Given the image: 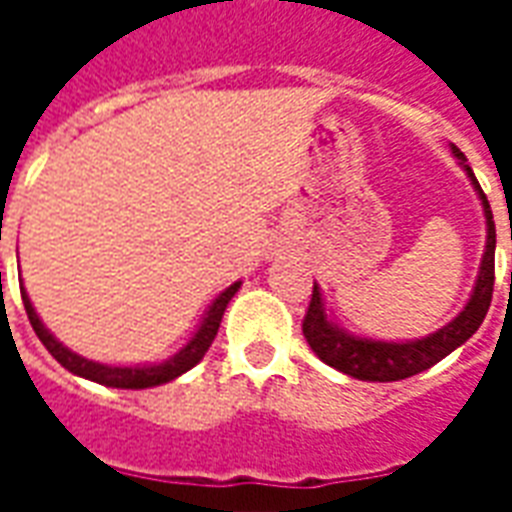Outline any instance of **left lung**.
I'll return each instance as SVG.
<instances>
[{
  "instance_id": "left-lung-1",
  "label": "left lung",
  "mask_w": 512,
  "mask_h": 512,
  "mask_svg": "<svg viewBox=\"0 0 512 512\" xmlns=\"http://www.w3.org/2000/svg\"><path fill=\"white\" fill-rule=\"evenodd\" d=\"M452 153L466 169V175L472 178L474 191L480 194L485 213V255L480 263V274L474 282L472 299L466 301V307L458 312V318H452L447 326H441L439 332L428 334L422 340H411V343H384V340H367V337H356L340 329L337 323L326 318V307H323L321 288H312L310 307L304 315V337L310 348L318 354L321 362H326L334 370H340L345 376L359 378V381H400V378H411L428 370L444 356L452 354L458 345H463L472 337L480 323H483L485 312L491 307V296H494V249H496V227L494 213L488 205V197L480 189V183L474 178L472 167L466 164V158L458 147L452 145ZM512 238V233H510Z\"/></svg>"
}]
</instances>
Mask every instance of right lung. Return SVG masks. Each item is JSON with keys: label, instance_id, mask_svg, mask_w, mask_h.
Returning <instances> with one entry per match:
<instances>
[{"label": "right lung", "instance_id": "obj_1", "mask_svg": "<svg viewBox=\"0 0 512 512\" xmlns=\"http://www.w3.org/2000/svg\"><path fill=\"white\" fill-rule=\"evenodd\" d=\"M241 288V282H235L230 288L219 293V299L213 301L208 315L202 318L200 329L194 332L189 343L180 348L178 354L169 356L167 362H161V365H147V367H112V365H101V362H93V359H84V356L73 354L68 351L65 345L54 337V334L43 326V321L38 318V312L32 307V301H29L27 290H21V299H24V310H27V318L32 323V329L40 337V343L46 345V351H49L57 362H60L65 370H71L76 376L90 378L95 384H104V386H117V389H147V386H158V384H167V381H175L178 376H183L186 370L200 362L205 351L211 348L213 337L219 332V323H222V315L227 310V304L233 299L235 293Z\"/></svg>", "mask_w": 512, "mask_h": 512}]
</instances>
